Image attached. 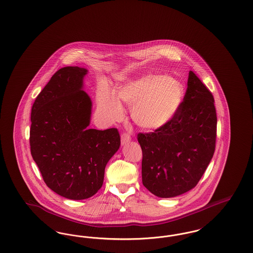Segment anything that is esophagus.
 Here are the masks:
<instances>
[{"mask_svg": "<svg viewBox=\"0 0 253 253\" xmlns=\"http://www.w3.org/2000/svg\"><path fill=\"white\" fill-rule=\"evenodd\" d=\"M130 141H131V136H130V134L127 133V132H123V133L121 134V144L125 145L126 143L130 142Z\"/></svg>", "mask_w": 253, "mask_h": 253, "instance_id": "1", "label": "esophagus"}]
</instances>
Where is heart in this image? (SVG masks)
Returning <instances> with one entry per match:
<instances>
[{
  "label": "heart",
  "mask_w": 253,
  "mask_h": 253,
  "mask_svg": "<svg viewBox=\"0 0 253 253\" xmlns=\"http://www.w3.org/2000/svg\"><path fill=\"white\" fill-rule=\"evenodd\" d=\"M184 88L180 82L157 74H149L121 85L117 95L107 87L97 92L100 112L109 120L121 117V101L132 105L133 121L146 129H157L170 121L181 105Z\"/></svg>",
  "instance_id": "obj_1"
}]
</instances>
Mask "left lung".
I'll return each instance as SVG.
<instances>
[{
    "instance_id": "obj_1",
    "label": "left lung",
    "mask_w": 253,
    "mask_h": 253,
    "mask_svg": "<svg viewBox=\"0 0 253 253\" xmlns=\"http://www.w3.org/2000/svg\"><path fill=\"white\" fill-rule=\"evenodd\" d=\"M216 126L213 96L190 71L186 94L173 118L155 132L137 134L145 188L162 198L194 188L213 157Z\"/></svg>"
}]
</instances>
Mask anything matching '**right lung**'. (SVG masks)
Masks as SVG:
<instances>
[{
  "instance_id": "right-lung-1",
  "label": "right lung",
  "mask_w": 253,
  "mask_h": 253,
  "mask_svg": "<svg viewBox=\"0 0 253 253\" xmlns=\"http://www.w3.org/2000/svg\"><path fill=\"white\" fill-rule=\"evenodd\" d=\"M88 70L66 66L55 73L33 103L30 151L43 181L73 200L101 188L106 164L121 146L118 129H89L92 101L83 90Z\"/></svg>"
}]
</instances>
